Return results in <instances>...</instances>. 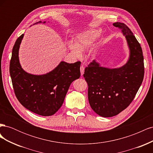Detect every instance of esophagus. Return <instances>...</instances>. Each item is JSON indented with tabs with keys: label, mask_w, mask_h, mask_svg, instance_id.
<instances>
[{
	"label": "esophagus",
	"mask_w": 153,
	"mask_h": 153,
	"mask_svg": "<svg viewBox=\"0 0 153 153\" xmlns=\"http://www.w3.org/2000/svg\"><path fill=\"white\" fill-rule=\"evenodd\" d=\"M80 73H81V75H84V66H80Z\"/></svg>",
	"instance_id": "34e87169"
}]
</instances>
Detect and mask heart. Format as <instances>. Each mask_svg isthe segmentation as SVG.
<instances>
[{
	"instance_id": "1",
	"label": "heart",
	"mask_w": 153,
	"mask_h": 153,
	"mask_svg": "<svg viewBox=\"0 0 153 153\" xmlns=\"http://www.w3.org/2000/svg\"><path fill=\"white\" fill-rule=\"evenodd\" d=\"M102 34V31L99 29H92L78 34L75 39V43L69 42L68 44L69 49L75 56L80 57L82 55V51L90 48Z\"/></svg>"
}]
</instances>
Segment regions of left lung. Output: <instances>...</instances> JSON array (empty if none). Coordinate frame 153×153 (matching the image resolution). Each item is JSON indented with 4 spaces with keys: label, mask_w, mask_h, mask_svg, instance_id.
<instances>
[{
    "label": "left lung",
    "mask_w": 153,
    "mask_h": 153,
    "mask_svg": "<svg viewBox=\"0 0 153 153\" xmlns=\"http://www.w3.org/2000/svg\"><path fill=\"white\" fill-rule=\"evenodd\" d=\"M113 25L121 30L129 50L127 62L110 69L95 60L85 68L84 77L88 84V100L91 108L103 117L115 116L131 103L144 76L142 50L133 32L123 23Z\"/></svg>",
    "instance_id": "8db88e82"
}]
</instances>
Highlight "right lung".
I'll use <instances>...</instances> for the list:
<instances>
[{
	"instance_id": "obj_1",
	"label": "right lung",
	"mask_w": 153,
	"mask_h": 153,
	"mask_svg": "<svg viewBox=\"0 0 153 153\" xmlns=\"http://www.w3.org/2000/svg\"><path fill=\"white\" fill-rule=\"evenodd\" d=\"M38 23L41 22L36 24ZM24 36L22 34L16 39L12 50L10 73L14 91L25 108L42 116H50L61 108L72 82L80 78L81 62L69 64L61 61L52 71L45 75L27 73L22 68L18 57Z\"/></svg>"
}]
</instances>
